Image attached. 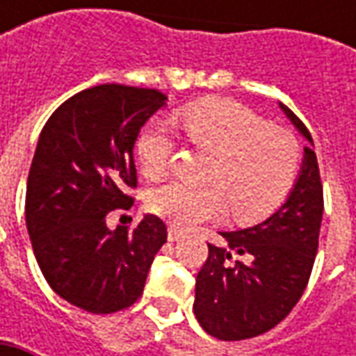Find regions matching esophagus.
<instances>
[{"instance_id":"obj_1","label":"esophagus","mask_w":356,"mask_h":356,"mask_svg":"<svg viewBox=\"0 0 356 356\" xmlns=\"http://www.w3.org/2000/svg\"><path fill=\"white\" fill-rule=\"evenodd\" d=\"M180 238H182V229H180V227H168V241H178Z\"/></svg>"}]
</instances>
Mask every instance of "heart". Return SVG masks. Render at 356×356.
Listing matches in <instances>:
<instances>
[{
    "mask_svg": "<svg viewBox=\"0 0 356 356\" xmlns=\"http://www.w3.org/2000/svg\"><path fill=\"white\" fill-rule=\"evenodd\" d=\"M186 134L212 160L204 170L208 186L168 182L154 188L148 208L178 227L232 216L241 224L267 218L293 184L299 166V144L291 132L273 129L266 120L232 101H204L182 115ZM174 136L166 124L152 122L140 132L136 154L146 178L168 170Z\"/></svg>",
    "mask_w": 356,
    "mask_h": 356,
    "instance_id": "1",
    "label": "heart"
}]
</instances>
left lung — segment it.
I'll return each instance as SVG.
<instances>
[{"mask_svg": "<svg viewBox=\"0 0 356 356\" xmlns=\"http://www.w3.org/2000/svg\"><path fill=\"white\" fill-rule=\"evenodd\" d=\"M280 108L309 143L293 188L264 222L220 232L224 243H208L196 277V319L222 341L252 339L283 321L305 291L317 255L323 186L315 146L305 124L285 104Z\"/></svg>", "mask_w": 356, "mask_h": 356, "instance_id": "1", "label": "left lung"}]
</instances>
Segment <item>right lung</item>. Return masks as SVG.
<instances>
[{
  "label": "right lung",
  "mask_w": 356,
  "mask_h": 356,
  "mask_svg": "<svg viewBox=\"0 0 356 356\" xmlns=\"http://www.w3.org/2000/svg\"><path fill=\"white\" fill-rule=\"evenodd\" d=\"M166 101L154 89L99 85L65 101L41 130L25 224L43 277L75 307L101 315L130 307L166 243V224L152 213L132 232L106 224V213L132 206L134 143Z\"/></svg>",
  "instance_id": "right-lung-1"
}]
</instances>
